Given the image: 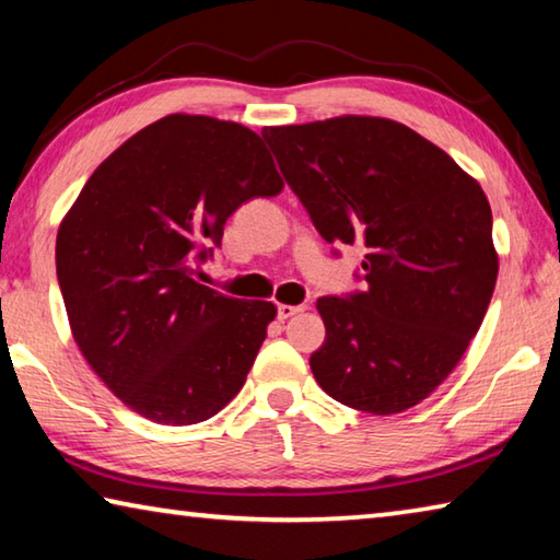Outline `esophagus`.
Listing matches in <instances>:
<instances>
[{"mask_svg":"<svg viewBox=\"0 0 560 560\" xmlns=\"http://www.w3.org/2000/svg\"><path fill=\"white\" fill-rule=\"evenodd\" d=\"M303 311H306V303H301V306H289V303H279L277 316H279V320H287V318H291V316L303 314Z\"/></svg>","mask_w":560,"mask_h":560,"instance_id":"obj_1","label":"esophagus"}]
</instances>
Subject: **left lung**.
<instances>
[{
  "label": "left lung",
  "instance_id": "8db88e82",
  "mask_svg": "<svg viewBox=\"0 0 560 560\" xmlns=\"http://www.w3.org/2000/svg\"><path fill=\"white\" fill-rule=\"evenodd\" d=\"M289 187L328 244L365 246V291L320 296L316 383L353 410L395 415L442 385L494 293L485 189L402 122L340 116L264 128Z\"/></svg>",
  "mask_w": 560,
  "mask_h": 560
}]
</instances>
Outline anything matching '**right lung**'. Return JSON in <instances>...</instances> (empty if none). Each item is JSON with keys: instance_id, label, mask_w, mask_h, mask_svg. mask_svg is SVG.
<instances>
[{"instance_id": "obj_1", "label": "right lung", "mask_w": 560, "mask_h": 560, "mask_svg": "<svg viewBox=\"0 0 560 560\" xmlns=\"http://www.w3.org/2000/svg\"><path fill=\"white\" fill-rule=\"evenodd\" d=\"M283 179L257 132L173 113L110 153L56 236L71 334L108 390L158 424L210 420L242 390L277 316L192 279L242 202Z\"/></svg>"}]
</instances>
